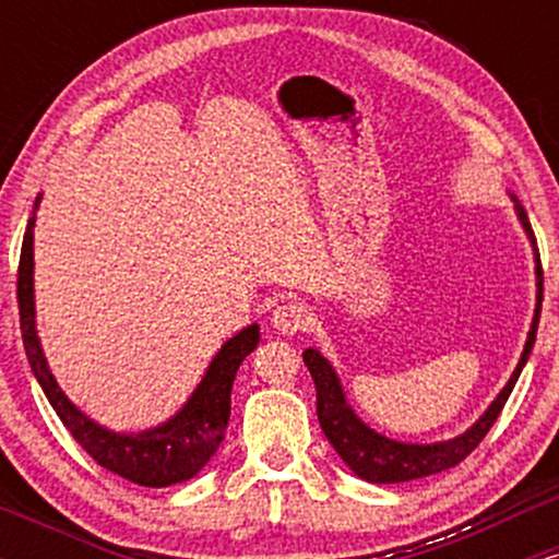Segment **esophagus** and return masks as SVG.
Returning <instances> with one entry per match:
<instances>
[{"instance_id": "esophagus-1", "label": "esophagus", "mask_w": 559, "mask_h": 559, "mask_svg": "<svg viewBox=\"0 0 559 559\" xmlns=\"http://www.w3.org/2000/svg\"><path fill=\"white\" fill-rule=\"evenodd\" d=\"M271 323L273 329H278L281 333H297L307 329V323H310V312H307L305 301L286 299L273 310Z\"/></svg>"}]
</instances>
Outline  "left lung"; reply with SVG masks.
I'll list each match as a JSON object with an SVG mask.
<instances>
[{"mask_svg": "<svg viewBox=\"0 0 559 559\" xmlns=\"http://www.w3.org/2000/svg\"><path fill=\"white\" fill-rule=\"evenodd\" d=\"M518 215H521L523 228L528 230L531 241H534L536 247L534 228H531L528 215H525L521 204H518ZM536 275H538L536 316H534V325H531L528 342H525L523 357L521 362H518L515 373H512L510 381H507V386L499 391V396L493 400L491 407L486 409L484 418H480L471 431H465L463 436H457V439L452 441H441V444H426V447L400 444V441H391L386 436L370 431L360 418H355L349 404L344 402L338 378L333 373L331 365L320 357V352L307 349L305 355H301L305 357V365L310 368L312 381H316L320 428H323V433L329 436V441L338 452V457H342L344 463L357 473V476L370 480V484H400V480L431 476V473H441L447 471V467L460 465L467 454L484 441V436L489 433V428L497 423L499 413H502L507 396H510L512 389H515L518 376H521L523 365L531 355V346L536 342L538 316H542V297H544V271H542V260H538V249H536Z\"/></svg>", "mask_w": 559, "mask_h": 559, "instance_id": "1", "label": "left lung"}]
</instances>
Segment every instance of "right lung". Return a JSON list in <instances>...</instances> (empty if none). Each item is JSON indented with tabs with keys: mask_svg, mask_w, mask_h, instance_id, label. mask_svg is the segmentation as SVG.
<instances>
[{
	"mask_svg": "<svg viewBox=\"0 0 559 559\" xmlns=\"http://www.w3.org/2000/svg\"><path fill=\"white\" fill-rule=\"evenodd\" d=\"M38 199L41 197H36L34 215H31L28 228H25L23 236L21 265H17V307H21V333L31 370H34L38 383H41L47 400L52 402L55 413L60 415L62 426L92 454L96 465L107 467L110 473H118V476L133 480L139 486H152V489H163V486L189 480L207 465V460L213 457L215 449L221 447L223 436H226L230 418V386H234L236 370H239L243 357L258 346L260 329L258 325H249L239 336L223 344V349L217 352V357L210 365L207 376L199 383L194 396L165 426L136 436H120L96 426L57 386L36 338L34 221Z\"/></svg>",
	"mask_w": 559,
	"mask_h": 559,
	"instance_id": "1",
	"label": "right lung"
}]
</instances>
